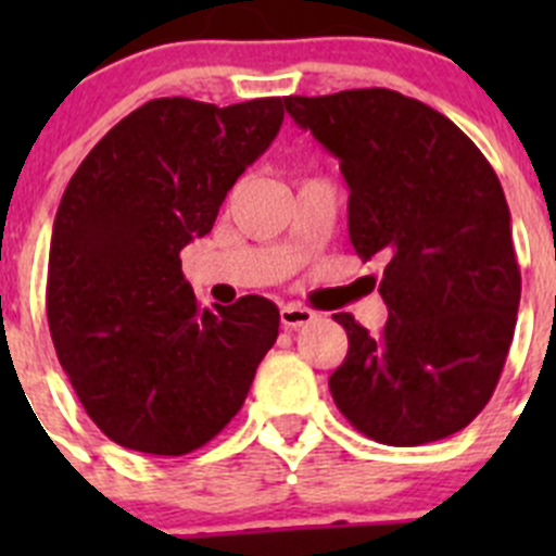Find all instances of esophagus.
I'll list each match as a JSON object with an SVG mask.
<instances>
[{
    "mask_svg": "<svg viewBox=\"0 0 556 556\" xmlns=\"http://www.w3.org/2000/svg\"><path fill=\"white\" fill-rule=\"evenodd\" d=\"M314 317H317V314L299 304H288L279 309V323H282V328H290V330L306 328V325L314 323Z\"/></svg>",
    "mask_w": 556,
    "mask_h": 556,
    "instance_id": "1",
    "label": "esophagus"
}]
</instances>
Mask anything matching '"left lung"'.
<instances>
[{"mask_svg":"<svg viewBox=\"0 0 556 556\" xmlns=\"http://www.w3.org/2000/svg\"><path fill=\"white\" fill-rule=\"evenodd\" d=\"M285 110L339 159L357 255L387 261L382 333L333 314L350 339L328 379L336 406L379 444L457 433L495 392L517 325L501 179L450 117L390 88L288 97Z\"/></svg>","mask_w":556,"mask_h":556,"instance_id":"left-lung-1","label":"left lung"}]
</instances>
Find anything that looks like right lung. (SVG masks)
<instances>
[{"mask_svg":"<svg viewBox=\"0 0 556 556\" xmlns=\"http://www.w3.org/2000/svg\"><path fill=\"white\" fill-rule=\"evenodd\" d=\"M282 117L279 97L153 99L66 185L48 257L50 339L88 417L126 450L179 457L215 439L277 341L279 309L261 295L201 309L179 252L212 231Z\"/></svg>","mask_w":556,"mask_h":556,"instance_id":"right-lung-1","label":"right lung"}]
</instances>
